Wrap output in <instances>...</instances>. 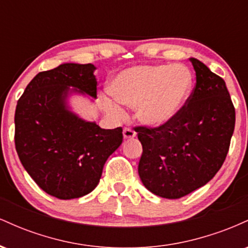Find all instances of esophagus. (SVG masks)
Instances as JSON below:
<instances>
[{"label":"esophagus","mask_w":248,"mask_h":248,"mask_svg":"<svg viewBox=\"0 0 248 248\" xmlns=\"http://www.w3.org/2000/svg\"><path fill=\"white\" fill-rule=\"evenodd\" d=\"M136 136V133L134 132L132 128L126 127L124 129V139H134Z\"/></svg>","instance_id":"obj_1"}]
</instances>
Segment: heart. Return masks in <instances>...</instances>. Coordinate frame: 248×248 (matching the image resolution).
Instances as JSON below:
<instances>
[{
  "label": "heart",
  "instance_id": "b5f03b06",
  "mask_svg": "<svg viewBox=\"0 0 248 248\" xmlns=\"http://www.w3.org/2000/svg\"><path fill=\"white\" fill-rule=\"evenodd\" d=\"M192 90V76L183 65H149L128 69L115 78V99L106 98L105 107L120 114L118 101L138 107L139 119L152 127L169 124L181 112Z\"/></svg>",
  "mask_w": 248,
  "mask_h": 248
}]
</instances>
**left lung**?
<instances>
[{"mask_svg":"<svg viewBox=\"0 0 248 248\" xmlns=\"http://www.w3.org/2000/svg\"><path fill=\"white\" fill-rule=\"evenodd\" d=\"M196 85L181 112L161 127L136 126L139 175L150 192L177 199L205 186L223 166L235 109L223 78L196 58Z\"/></svg>","mask_w":248,"mask_h":248,"instance_id":"obj_1","label":"left lung"}]
</instances>
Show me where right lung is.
<instances>
[{"label":"right lung","mask_w":248,"mask_h":248,"mask_svg":"<svg viewBox=\"0 0 248 248\" xmlns=\"http://www.w3.org/2000/svg\"><path fill=\"white\" fill-rule=\"evenodd\" d=\"M94 70L92 64L69 62L43 71L17 101L19 161L37 186L56 198H79L94 190L105 162L124 140L121 127L102 129L65 106L69 86L96 98Z\"/></svg>","instance_id":"1"}]
</instances>
